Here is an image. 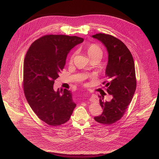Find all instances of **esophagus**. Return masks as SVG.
<instances>
[{"mask_svg": "<svg viewBox=\"0 0 159 159\" xmlns=\"http://www.w3.org/2000/svg\"><path fill=\"white\" fill-rule=\"evenodd\" d=\"M90 101H91L93 102H98L99 101V98L98 96L95 94H93L91 96H90Z\"/></svg>", "mask_w": 159, "mask_h": 159, "instance_id": "obj_1", "label": "esophagus"}]
</instances>
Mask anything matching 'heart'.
I'll list each match as a JSON object with an SVG mask.
<instances>
[{"label":"heart","mask_w":159,"mask_h":159,"mask_svg":"<svg viewBox=\"0 0 159 159\" xmlns=\"http://www.w3.org/2000/svg\"><path fill=\"white\" fill-rule=\"evenodd\" d=\"M87 51L89 56L90 58L92 60H100L102 56H103V50L102 48L98 45V44L96 43H91L89 44L87 48ZM77 54V52H74L70 58V63H72L74 61V59Z\"/></svg>","instance_id":"1"}]
</instances>
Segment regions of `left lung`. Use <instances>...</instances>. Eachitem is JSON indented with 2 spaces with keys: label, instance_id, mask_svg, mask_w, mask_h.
<instances>
[{
  "label": "left lung",
  "instance_id": "8db88e82",
  "mask_svg": "<svg viewBox=\"0 0 159 159\" xmlns=\"http://www.w3.org/2000/svg\"><path fill=\"white\" fill-rule=\"evenodd\" d=\"M93 37L101 41L108 52L106 77L109 80L102 84L107 93L112 96L109 102L99 96L103 112L94 120L101 124L111 125L124 116L134 94L137 79L134 60L124 43L116 37L105 33L96 34Z\"/></svg>",
  "mask_w": 159,
  "mask_h": 159
}]
</instances>
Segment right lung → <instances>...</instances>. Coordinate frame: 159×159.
Masks as SVG:
<instances>
[{
    "mask_svg": "<svg viewBox=\"0 0 159 159\" xmlns=\"http://www.w3.org/2000/svg\"><path fill=\"white\" fill-rule=\"evenodd\" d=\"M83 41L76 36L44 35L31 44L26 54L22 82L26 98L36 116L52 126L69 121L76 106L70 90L55 91L53 84L68 53Z\"/></svg>",
    "mask_w": 159,
    "mask_h": 159,
    "instance_id": "add662e5",
    "label": "right lung"
}]
</instances>
